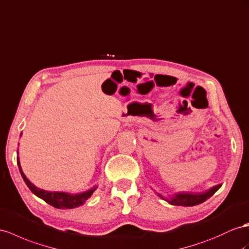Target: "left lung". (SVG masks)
Wrapping results in <instances>:
<instances>
[{"label": "left lung", "instance_id": "obj_1", "mask_svg": "<svg viewBox=\"0 0 249 249\" xmlns=\"http://www.w3.org/2000/svg\"><path fill=\"white\" fill-rule=\"evenodd\" d=\"M220 187H221V184L209 188L208 190L203 191V193H188V191H181V193H177L169 196H163L160 194H158V196H160L161 199L171 204V205L195 206V205H197V204L205 202L208 197L212 196Z\"/></svg>", "mask_w": 249, "mask_h": 249}]
</instances>
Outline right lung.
<instances>
[{
	"mask_svg": "<svg viewBox=\"0 0 249 249\" xmlns=\"http://www.w3.org/2000/svg\"><path fill=\"white\" fill-rule=\"evenodd\" d=\"M17 155H18L17 161H18V169H20L23 180L25 181V183H26L28 188L33 191V194H35L36 196H39L40 199L44 200L46 203H48L49 205H52L55 208L70 209V208L79 207L83 205V204H84L89 197L91 196V195L94 193V190L98 187V186H93L90 189L79 194H69V193H64V191H48V190L37 188L27 179V177L24 175L21 164H20V159H18V150H17Z\"/></svg>",
	"mask_w": 249,
	"mask_h": 249,
	"instance_id": "1",
	"label": "right lung"
}]
</instances>
